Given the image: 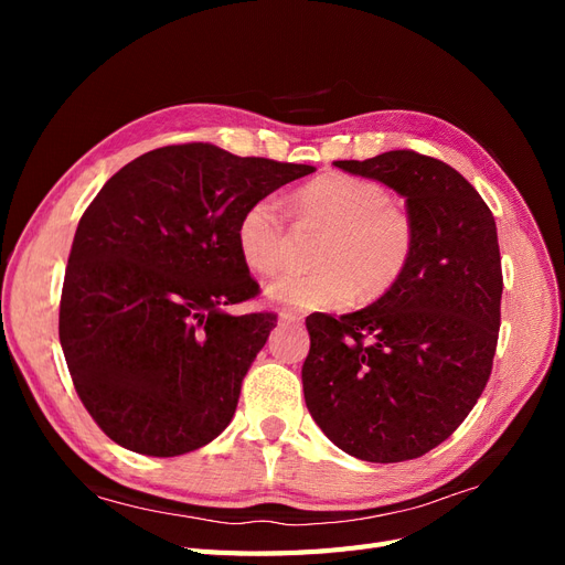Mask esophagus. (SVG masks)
<instances>
[{
	"mask_svg": "<svg viewBox=\"0 0 565 565\" xmlns=\"http://www.w3.org/2000/svg\"><path fill=\"white\" fill-rule=\"evenodd\" d=\"M278 318H280V322H282V324H297V322L301 320V318H299L297 313H292V311H280V316H278Z\"/></svg>",
	"mask_w": 565,
	"mask_h": 565,
	"instance_id": "obj_1",
	"label": "esophagus"
}]
</instances>
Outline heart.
Wrapping results in <instances>:
<instances>
[{
  "label": "heart",
  "instance_id": "heart-1",
  "mask_svg": "<svg viewBox=\"0 0 565 565\" xmlns=\"http://www.w3.org/2000/svg\"><path fill=\"white\" fill-rule=\"evenodd\" d=\"M301 224L322 228L313 249L318 268L282 273L266 287V299L295 311L339 309L355 292L382 297L396 285L415 249L409 214L388 202L384 185L344 172H328L301 185L292 198ZM243 262L259 276H270L287 259V228L276 198H259L243 210L235 226Z\"/></svg>",
  "mask_w": 565,
  "mask_h": 565
}]
</instances>
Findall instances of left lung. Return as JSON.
<instances>
[{"label": "left lung", "mask_w": 565, "mask_h": 565, "mask_svg": "<svg viewBox=\"0 0 565 565\" xmlns=\"http://www.w3.org/2000/svg\"><path fill=\"white\" fill-rule=\"evenodd\" d=\"M334 167L405 198L415 249L367 309L306 318V407L358 459H415L452 436L488 384L502 301L498 226L457 169L415 150Z\"/></svg>", "instance_id": "1"}]
</instances>
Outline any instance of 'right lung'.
I'll return each mask as SVG.
<instances>
[{
  "label": "right lung",
  "mask_w": 565,
  "mask_h": 565,
  "mask_svg": "<svg viewBox=\"0 0 565 565\" xmlns=\"http://www.w3.org/2000/svg\"><path fill=\"white\" fill-rule=\"evenodd\" d=\"M311 172L183 143L146 152L100 188L67 256L58 337L79 401L117 446L177 457L231 424L278 322L226 311L259 292L237 218Z\"/></svg>",
  "instance_id": "right-lung-1"
}]
</instances>
